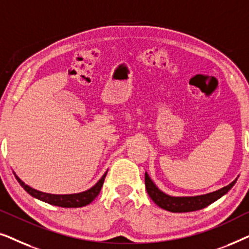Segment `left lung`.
<instances>
[{
    "mask_svg": "<svg viewBox=\"0 0 249 249\" xmlns=\"http://www.w3.org/2000/svg\"><path fill=\"white\" fill-rule=\"evenodd\" d=\"M238 177L230 182L228 186H224L223 188L217 189L215 192L204 194V195L196 196H171L162 192L154 181L149 178L148 173L145 172V187L147 190V194L151 197L153 202L156 205L161 207L163 210L169 211L173 213H183V212H193V211L202 210L204 207L209 206L221 197L226 195L229 190L232 188L236 183Z\"/></svg>",
    "mask_w": 249,
    "mask_h": 249,
    "instance_id": "left-lung-1",
    "label": "left lung"
}]
</instances>
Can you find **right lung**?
Listing matches in <instances>:
<instances>
[{
  "mask_svg": "<svg viewBox=\"0 0 249 249\" xmlns=\"http://www.w3.org/2000/svg\"><path fill=\"white\" fill-rule=\"evenodd\" d=\"M107 173V171L105 172L103 177H102L93 187H90L89 189L77 194H67V195H55V194H47L39 192V190H36L32 188V187H29L28 185H26L15 172H13V175H15L16 179L18 180L20 186H21L29 195H32L34 198H37L42 200V202L51 204V205H55L60 207H83L88 205V204H90L95 198H96L97 195L101 192L102 186H103Z\"/></svg>",
  "mask_w": 249,
  "mask_h": 249,
  "instance_id": "right-lung-1",
  "label": "right lung"
}]
</instances>
